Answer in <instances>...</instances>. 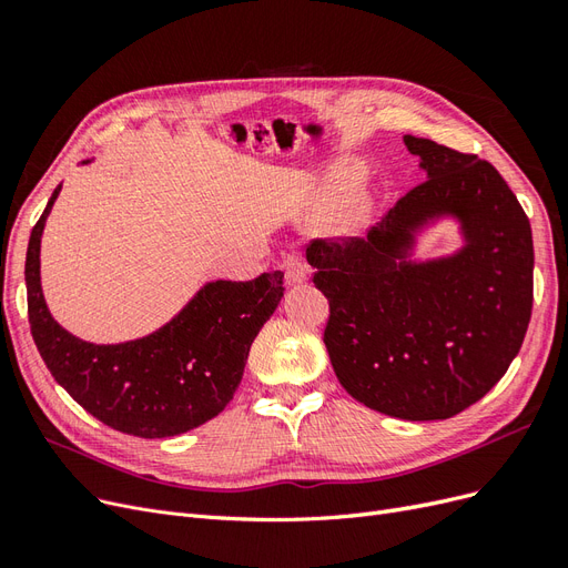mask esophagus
Masks as SVG:
<instances>
[{
  "label": "esophagus",
  "mask_w": 568,
  "mask_h": 568,
  "mask_svg": "<svg viewBox=\"0 0 568 568\" xmlns=\"http://www.w3.org/2000/svg\"><path fill=\"white\" fill-rule=\"evenodd\" d=\"M282 270L286 274V284L288 286H296V284H303L307 280V267H305V261L301 255H286L284 263H282Z\"/></svg>",
  "instance_id": "obj_1"
}]
</instances>
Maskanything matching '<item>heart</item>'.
<instances>
[{
  "label": "heart",
  "instance_id": "1",
  "mask_svg": "<svg viewBox=\"0 0 568 568\" xmlns=\"http://www.w3.org/2000/svg\"><path fill=\"white\" fill-rule=\"evenodd\" d=\"M357 178H359V170H355V168H336V170H332V173H326L324 178L315 180L311 186L305 189V194L301 196V201L296 205L298 217L307 220V222L320 220L326 213V209H329V205L336 201V196L341 192H346L351 184H355ZM367 211H369V201L363 196H353L336 211L332 227L338 232H351V230L363 225Z\"/></svg>",
  "mask_w": 568,
  "mask_h": 568
}]
</instances>
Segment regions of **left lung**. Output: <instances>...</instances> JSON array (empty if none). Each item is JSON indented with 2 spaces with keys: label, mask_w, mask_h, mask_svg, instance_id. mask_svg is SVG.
Masks as SVG:
<instances>
[{
  "label": "left lung",
  "mask_w": 568,
  "mask_h": 568,
  "mask_svg": "<svg viewBox=\"0 0 568 568\" xmlns=\"http://www.w3.org/2000/svg\"><path fill=\"white\" fill-rule=\"evenodd\" d=\"M426 180L367 239L313 242L329 301L324 346L357 403L407 422L459 415L503 379L532 307L530 222L503 175L474 153L405 134ZM450 216L463 246L415 262L424 226Z\"/></svg>",
  "instance_id": "obj_1"
}]
</instances>
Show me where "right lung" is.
Listing matches in <instances>:
<instances>
[{
	"label": "right lung",
	"mask_w": 568,
	"mask_h": 568,
	"mask_svg": "<svg viewBox=\"0 0 568 568\" xmlns=\"http://www.w3.org/2000/svg\"><path fill=\"white\" fill-rule=\"evenodd\" d=\"M59 192L61 184L26 255L30 332L51 376L92 417L130 436H180L217 417L242 384L253 338L284 296V272L203 284L173 320L142 338L82 341L51 317L40 282V242Z\"/></svg>",
	"instance_id": "right-lung-1"
}]
</instances>
